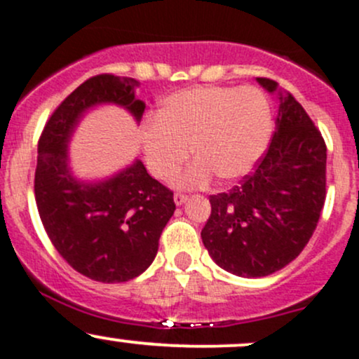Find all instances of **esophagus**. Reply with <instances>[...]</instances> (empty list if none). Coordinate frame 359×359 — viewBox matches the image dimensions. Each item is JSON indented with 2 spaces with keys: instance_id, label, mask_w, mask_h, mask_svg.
<instances>
[{
  "instance_id": "esophagus-1",
  "label": "esophagus",
  "mask_w": 359,
  "mask_h": 359,
  "mask_svg": "<svg viewBox=\"0 0 359 359\" xmlns=\"http://www.w3.org/2000/svg\"><path fill=\"white\" fill-rule=\"evenodd\" d=\"M187 198H189V196L184 194V192H175V194H173V201H175V205H182V203L187 201Z\"/></svg>"
}]
</instances>
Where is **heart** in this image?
<instances>
[{"label":"heart","mask_w":359,"mask_h":359,"mask_svg":"<svg viewBox=\"0 0 359 359\" xmlns=\"http://www.w3.org/2000/svg\"><path fill=\"white\" fill-rule=\"evenodd\" d=\"M273 116L262 89L244 86H199L163 97L139 132L148 170L170 180L189 160L196 161L179 186H205L218 177L224 182L251 172L270 142Z\"/></svg>","instance_id":"b5f03b06"}]
</instances>
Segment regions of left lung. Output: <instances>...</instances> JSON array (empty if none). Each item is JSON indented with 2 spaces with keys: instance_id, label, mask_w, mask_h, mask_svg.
<instances>
[{
  "instance_id": "left-lung-1",
  "label": "left lung",
  "mask_w": 359,
  "mask_h": 359,
  "mask_svg": "<svg viewBox=\"0 0 359 359\" xmlns=\"http://www.w3.org/2000/svg\"><path fill=\"white\" fill-rule=\"evenodd\" d=\"M265 89L277 82L258 77ZM277 130L252 172L229 192L210 196L201 239L218 266L265 277L299 256L325 205L327 146L290 94H280Z\"/></svg>"
}]
</instances>
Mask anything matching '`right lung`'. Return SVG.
Listing matches in <instances>:
<instances>
[{
    "mask_svg": "<svg viewBox=\"0 0 359 359\" xmlns=\"http://www.w3.org/2000/svg\"><path fill=\"white\" fill-rule=\"evenodd\" d=\"M135 86L132 77L94 75L56 107L39 137L34 194L44 230L72 269L103 284L127 282L148 269L175 211L173 191L141 161L96 186L75 182L67 167V141L89 107L116 103L141 118L144 103Z\"/></svg>",
    "mask_w": 359,
    "mask_h": 359,
    "instance_id": "1",
    "label": "right lung"
}]
</instances>
